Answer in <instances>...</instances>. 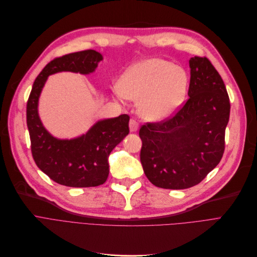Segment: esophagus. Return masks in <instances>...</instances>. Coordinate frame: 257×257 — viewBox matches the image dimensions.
Masks as SVG:
<instances>
[{
    "mask_svg": "<svg viewBox=\"0 0 257 257\" xmlns=\"http://www.w3.org/2000/svg\"><path fill=\"white\" fill-rule=\"evenodd\" d=\"M130 131L133 133V132H137L138 128H139V123L135 120V119H131L130 120Z\"/></svg>",
    "mask_w": 257,
    "mask_h": 257,
    "instance_id": "obj_1",
    "label": "esophagus"
}]
</instances>
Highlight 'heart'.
I'll return each mask as SVG.
<instances>
[{
    "label": "heart",
    "mask_w": 257,
    "mask_h": 257,
    "mask_svg": "<svg viewBox=\"0 0 257 257\" xmlns=\"http://www.w3.org/2000/svg\"><path fill=\"white\" fill-rule=\"evenodd\" d=\"M188 74L182 67L162 58H148L128 68L118 82L120 94L140 100L143 118L158 121L173 115L184 101Z\"/></svg>",
    "instance_id": "1"
}]
</instances>
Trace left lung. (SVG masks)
I'll list each match as a JSON object with an SVG mask.
<instances>
[{"mask_svg":"<svg viewBox=\"0 0 257 257\" xmlns=\"http://www.w3.org/2000/svg\"><path fill=\"white\" fill-rule=\"evenodd\" d=\"M189 98L172 117L142 125L140 161L157 187L186 189L199 184L225 151L230 101L225 83L207 57L189 60Z\"/></svg>","mask_w":257,"mask_h":257,"instance_id":"1","label":"left lung"}]
</instances>
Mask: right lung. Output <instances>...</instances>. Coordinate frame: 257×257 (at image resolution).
I'll list each match as a JSON object with an SVG mask.
<instances>
[{
	"label": "right lung",
	"instance_id": "right-lung-1",
	"mask_svg": "<svg viewBox=\"0 0 257 257\" xmlns=\"http://www.w3.org/2000/svg\"><path fill=\"white\" fill-rule=\"evenodd\" d=\"M100 60L102 55L95 50L56 57L42 70L32 85L27 101L32 157L42 172L60 185L95 187L103 184L109 172V154L130 133V117L123 114L96 122L78 138L60 140L47 132L39 117V98L49 75L63 71L89 74Z\"/></svg>",
	"mask_w": 257,
	"mask_h": 257
}]
</instances>
